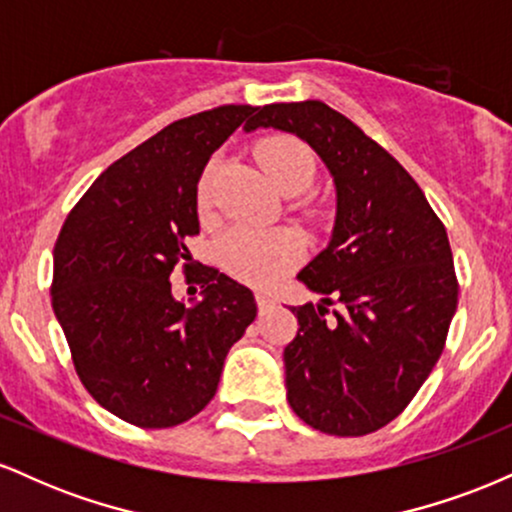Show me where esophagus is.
Segmentation results:
<instances>
[{
    "mask_svg": "<svg viewBox=\"0 0 512 512\" xmlns=\"http://www.w3.org/2000/svg\"><path fill=\"white\" fill-rule=\"evenodd\" d=\"M255 301H257V305H260V310H267V308H272V305H274L272 293H267V291H257Z\"/></svg>",
    "mask_w": 512,
    "mask_h": 512,
    "instance_id": "obj_1",
    "label": "esophagus"
}]
</instances>
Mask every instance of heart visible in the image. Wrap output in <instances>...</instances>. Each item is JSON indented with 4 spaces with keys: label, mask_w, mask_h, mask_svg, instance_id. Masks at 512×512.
<instances>
[{
    "label": "heart",
    "mask_w": 512,
    "mask_h": 512,
    "mask_svg": "<svg viewBox=\"0 0 512 512\" xmlns=\"http://www.w3.org/2000/svg\"><path fill=\"white\" fill-rule=\"evenodd\" d=\"M262 168L279 187L281 192L296 190L310 185L315 175V156L303 142L293 137H272L257 149ZM216 166L211 161L199 180V204H209L211 182H214ZM305 255V243L293 228H255L248 223H236L216 240V257L221 267L236 279L250 284H274L284 274H289Z\"/></svg>",
    "instance_id": "obj_1"
}]
</instances>
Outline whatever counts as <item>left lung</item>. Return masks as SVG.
Wrapping results in <instances>:
<instances>
[{
	"mask_svg": "<svg viewBox=\"0 0 512 512\" xmlns=\"http://www.w3.org/2000/svg\"><path fill=\"white\" fill-rule=\"evenodd\" d=\"M257 127L308 142L337 187L330 245L298 274L325 298L291 308L286 399L315 431L366 436L407 409L443 354L460 293L448 233L407 170L330 105H264L245 129ZM327 304L343 305L332 321Z\"/></svg>",
	"mask_w": 512,
	"mask_h": 512,
	"instance_id": "8db88e82",
	"label": "left lung"
}]
</instances>
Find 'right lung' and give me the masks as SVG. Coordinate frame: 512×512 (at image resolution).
Masks as SVG:
<instances>
[{
  "label": "right lung",
  "instance_id": "obj_1",
  "mask_svg": "<svg viewBox=\"0 0 512 512\" xmlns=\"http://www.w3.org/2000/svg\"><path fill=\"white\" fill-rule=\"evenodd\" d=\"M257 110L221 105L163 127L103 170L64 221L52 308L88 395L127 424L170 428L199 414L255 320L252 291L219 269L202 267L195 305L173 296L170 272L190 267L209 156Z\"/></svg>",
  "mask_w": 512,
  "mask_h": 512
}]
</instances>
